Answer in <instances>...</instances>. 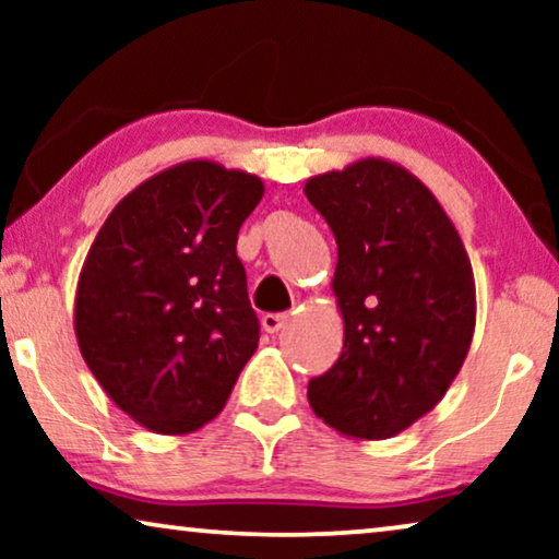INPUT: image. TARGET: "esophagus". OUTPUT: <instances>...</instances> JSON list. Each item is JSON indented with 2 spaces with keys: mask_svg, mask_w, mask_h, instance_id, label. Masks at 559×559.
<instances>
[{
  "mask_svg": "<svg viewBox=\"0 0 559 559\" xmlns=\"http://www.w3.org/2000/svg\"><path fill=\"white\" fill-rule=\"evenodd\" d=\"M287 316H280V312H266V316L262 318V328H264V331L266 333H280L282 331V328H285L287 325Z\"/></svg>",
  "mask_w": 559,
  "mask_h": 559,
  "instance_id": "1",
  "label": "esophagus"
}]
</instances>
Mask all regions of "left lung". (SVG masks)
<instances>
[{
    "instance_id": "1",
    "label": "left lung",
    "mask_w": 559,
    "mask_h": 559,
    "mask_svg": "<svg viewBox=\"0 0 559 559\" xmlns=\"http://www.w3.org/2000/svg\"><path fill=\"white\" fill-rule=\"evenodd\" d=\"M305 195L338 243L333 295L343 350L308 402L335 432L386 440L453 384L476 331V282L461 234L407 167L364 157L316 175Z\"/></svg>"
}]
</instances>
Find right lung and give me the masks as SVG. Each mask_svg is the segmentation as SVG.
<instances>
[{"label":"right lung","instance_id":"add662e5","mask_svg":"<svg viewBox=\"0 0 559 559\" xmlns=\"http://www.w3.org/2000/svg\"><path fill=\"white\" fill-rule=\"evenodd\" d=\"M262 195L257 175L188 159L121 198L91 243L75 341L109 400L152 432L211 423L259 346L236 239Z\"/></svg>","mask_w":559,"mask_h":559}]
</instances>
